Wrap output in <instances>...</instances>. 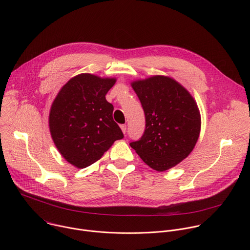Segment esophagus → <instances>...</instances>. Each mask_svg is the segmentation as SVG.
Instances as JSON below:
<instances>
[{
	"instance_id": "esophagus-1",
	"label": "esophagus",
	"mask_w": 250,
	"mask_h": 250,
	"mask_svg": "<svg viewBox=\"0 0 250 250\" xmlns=\"http://www.w3.org/2000/svg\"><path fill=\"white\" fill-rule=\"evenodd\" d=\"M121 128H122V130H123L124 133L126 132V125H121Z\"/></svg>"
}]
</instances>
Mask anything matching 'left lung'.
Listing matches in <instances>:
<instances>
[{
  "mask_svg": "<svg viewBox=\"0 0 250 250\" xmlns=\"http://www.w3.org/2000/svg\"><path fill=\"white\" fill-rule=\"evenodd\" d=\"M131 86L146 115V129L129 146L149 167L165 171L193 150L201 129L198 105L183 86L169 77L153 76Z\"/></svg>",
  "mask_w": 250,
  "mask_h": 250,
  "instance_id": "obj_1",
  "label": "left lung"
}]
</instances>
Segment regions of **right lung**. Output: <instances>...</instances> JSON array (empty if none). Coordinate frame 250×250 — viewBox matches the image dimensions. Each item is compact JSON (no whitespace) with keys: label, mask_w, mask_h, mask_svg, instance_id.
<instances>
[{"label":"right lung","mask_w":250,"mask_h":250,"mask_svg":"<svg viewBox=\"0 0 250 250\" xmlns=\"http://www.w3.org/2000/svg\"><path fill=\"white\" fill-rule=\"evenodd\" d=\"M115 83L113 78L77 75L62 87L51 105L52 139L61 155L77 168L90 166L124 137L113 119L114 105L104 97Z\"/></svg>","instance_id":"1"}]
</instances>
